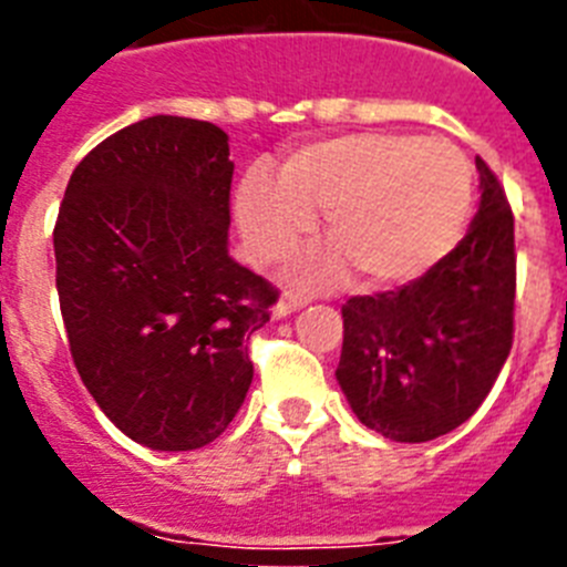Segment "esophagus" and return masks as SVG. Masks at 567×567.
<instances>
[{
  "instance_id": "obj_1",
  "label": "esophagus",
  "mask_w": 567,
  "mask_h": 567,
  "mask_svg": "<svg viewBox=\"0 0 567 567\" xmlns=\"http://www.w3.org/2000/svg\"><path fill=\"white\" fill-rule=\"evenodd\" d=\"M309 295H284V298L278 300V307H275V318H284V315H292L295 309H300V307H307L309 303Z\"/></svg>"
}]
</instances>
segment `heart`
<instances>
[{
	"label": "heart",
	"instance_id": "heart-1",
	"mask_svg": "<svg viewBox=\"0 0 567 567\" xmlns=\"http://www.w3.org/2000/svg\"><path fill=\"white\" fill-rule=\"evenodd\" d=\"M474 195L471 162L445 138L363 133L289 153L272 178L252 175L238 193L249 252L275 264L312 235L323 213L338 249L315 255L309 280H334L346 260L369 284L394 287L434 267L463 235Z\"/></svg>",
	"mask_w": 567,
	"mask_h": 567
}]
</instances>
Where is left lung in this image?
<instances>
[{
	"instance_id": "obj_1",
	"label": "left lung",
	"mask_w": 567,
	"mask_h": 567,
	"mask_svg": "<svg viewBox=\"0 0 567 567\" xmlns=\"http://www.w3.org/2000/svg\"><path fill=\"white\" fill-rule=\"evenodd\" d=\"M480 209L452 252L394 292L343 303L338 383L358 420L425 443L477 412L514 343V213L477 155Z\"/></svg>"
}]
</instances>
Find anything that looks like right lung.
<instances>
[{
  "mask_svg": "<svg viewBox=\"0 0 567 567\" xmlns=\"http://www.w3.org/2000/svg\"><path fill=\"white\" fill-rule=\"evenodd\" d=\"M227 133L153 115L84 155L53 227L73 363L110 423L155 452H193L252 383L249 334L278 289L229 258Z\"/></svg>",
  "mask_w": 567,
  "mask_h": 567,
  "instance_id": "obj_1",
  "label": "right lung"
}]
</instances>
